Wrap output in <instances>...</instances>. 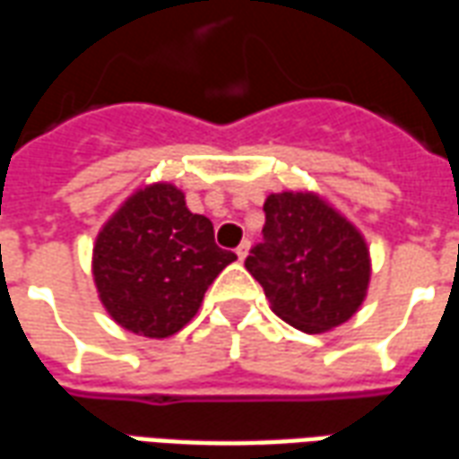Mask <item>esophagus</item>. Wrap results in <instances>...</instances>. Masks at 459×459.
Here are the masks:
<instances>
[{"label":"esophagus","mask_w":459,"mask_h":459,"mask_svg":"<svg viewBox=\"0 0 459 459\" xmlns=\"http://www.w3.org/2000/svg\"><path fill=\"white\" fill-rule=\"evenodd\" d=\"M248 248H250V243L248 240H243L238 248H236V255H238V260H246V255H248Z\"/></svg>","instance_id":"1"}]
</instances>
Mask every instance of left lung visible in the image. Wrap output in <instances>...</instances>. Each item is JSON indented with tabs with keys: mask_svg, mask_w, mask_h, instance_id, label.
Listing matches in <instances>:
<instances>
[{
	"mask_svg": "<svg viewBox=\"0 0 459 459\" xmlns=\"http://www.w3.org/2000/svg\"><path fill=\"white\" fill-rule=\"evenodd\" d=\"M263 243L246 268L280 319L307 334L344 325L361 307L371 280L364 236L312 191L265 199Z\"/></svg>",
	"mask_w": 459,
	"mask_h": 459,
	"instance_id": "1",
	"label": "left lung"
}]
</instances>
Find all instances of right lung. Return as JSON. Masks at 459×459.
<instances>
[{"instance_id":"1","label":"right lung","mask_w":459,"mask_h":459,"mask_svg":"<svg viewBox=\"0 0 459 459\" xmlns=\"http://www.w3.org/2000/svg\"><path fill=\"white\" fill-rule=\"evenodd\" d=\"M236 253L213 240V223L191 213L174 184L137 189L93 246V280L108 315L132 334L164 339L199 312L204 292Z\"/></svg>"}]
</instances>
